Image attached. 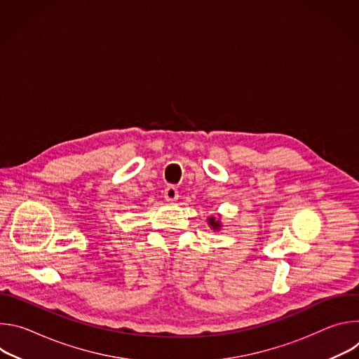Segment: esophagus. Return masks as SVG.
Here are the masks:
<instances>
[{"label": "esophagus", "instance_id": "obj_1", "mask_svg": "<svg viewBox=\"0 0 359 359\" xmlns=\"http://www.w3.org/2000/svg\"><path fill=\"white\" fill-rule=\"evenodd\" d=\"M163 193H165V198H166L168 201H176V200L179 198V191H177V189L173 187V186H168Z\"/></svg>", "mask_w": 359, "mask_h": 359}]
</instances>
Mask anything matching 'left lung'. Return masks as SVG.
Segmentation results:
<instances>
[{
  "label": "left lung",
  "mask_w": 359,
  "mask_h": 359,
  "mask_svg": "<svg viewBox=\"0 0 359 359\" xmlns=\"http://www.w3.org/2000/svg\"><path fill=\"white\" fill-rule=\"evenodd\" d=\"M209 224H210V226H213V229H219V227H220L219 222H216L213 217H210V219H209Z\"/></svg>",
  "instance_id": "1"
}]
</instances>
